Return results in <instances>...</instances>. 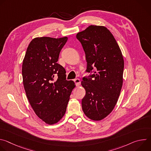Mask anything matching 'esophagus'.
Returning a JSON list of instances; mask_svg holds the SVG:
<instances>
[{"label": "esophagus", "instance_id": "esophagus-1", "mask_svg": "<svg viewBox=\"0 0 151 151\" xmlns=\"http://www.w3.org/2000/svg\"><path fill=\"white\" fill-rule=\"evenodd\" d=\"M74 82L75 83V85H76V87H78V86H79L80 84H81V81L78 78H76V79H74Z\"/></svg>", "mask_w": 151, "mask_h": 151}]
</instances>
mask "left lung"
I'll use <instances>...</instances> for the list:
<instances>
[{
	"label": "left lung",
	"instance_id": "1",
	"mask_svg": "<svg viewBox=\"0 0 151 151\" xmlns=\"http://www.w3.org/2000/svg\"><path fill=\"white\" fill-rule=\"evenodd\" d=\"M76 38L85 54L86 72H94L81 82L86 92L82 110L90 119L100 121L113 111L119 96L124 67L122 54L114 36L104 26H90L77 33Z\"/></svg>",
	"mask_w": 151,
	"mask_h": 151
}]
</instances>
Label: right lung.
<instances>
[{
    "mask_svg": "<svg viewBox=\"0 0 151 151\" xmlns=\"http://www.w3.org/2000/svg\"><path fill=\"white\" fill-rule=\"evenodd\" d=\"M67 37H40L29 44L22 65L24 88L36 115L48 124L58 122L65 114L73 89L66 70L57 63Z\"/></svg>",
    "mask_w": 151,
    "mask_h": 151,
    "instance_id": "add662e5",
    "label": "right lung"
}]
</instances>
